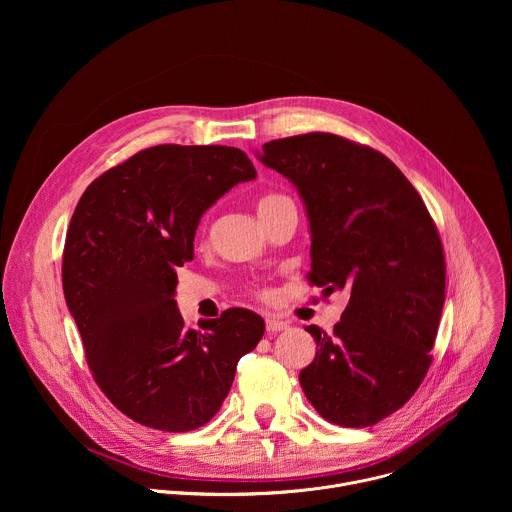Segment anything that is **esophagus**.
Masks as SVG:
<instances>
[{"mask_svg": "<svg viewBox=\"0 0 512 512\" xmlns=\"http://www.w3.org/2000/svg\"><path fill=\"white\" fill-rule=\"evenodd\" d=\"M265 326H267V332H271V334H273V332H281V330H287V328H289V324H287L285 320H279V318H275V316H273V318L269 316V318L265 320Z\"/></svg>", "mask_w": 512, "mask_h": 512, "instance_id": "1", "label": "esophagus"}]
</instances>
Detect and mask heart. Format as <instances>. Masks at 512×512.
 <instances>
[{
    "instance_id": "obj_1",
    "label": "heart",
    "mask_w": 512,
    "mask_h": 512,
    "mask_svg": "<svg viewBox=\"0 0 512 512\" xmlns=\"http://www.w3.org/2000/svg\"><path fill=\"white\" fill-rule=\"evenodd\" d=\"M287 200H289V198L283 196V194H265V196H261L259 202H257V212H259V216H265L271 208H275L277 204L287 202Z\"/></svg>"
}]
</instances>
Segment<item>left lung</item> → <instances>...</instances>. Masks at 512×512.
<instances>
[{"instance_id": "left-lung-1", "label": "left lung", "mask_w": 512, "mask_h": 512, "mask_svg": "<svg viewBox=\"0 0 512 512\" xmlns=\"http://www.w3.org/2000/svg\"><path fill=\"white\" fill-rule=\"evenodd\" d=\"M259 158L306 202L310 283L348 296L332 332L306 328L318 350L300 385L326 421L375 425L429 371L446 300L440 233L411 182L369 145L314 131L273 139Z\"/></svg>"}]
</instances>
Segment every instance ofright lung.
<instances>
[{
    "mask_svg": "<svg viewBox=\"0 0 512 512\" xmlns=\"http://www.w3.org/2000/svg\"><path fill=\"white\" fill-rule=\"evenodd\" d=\"M257 176L227 145L164 143L89 184L70 218L62 287L89 369L107 399L160 431L208 423L231 391L237 362L265 332L229 308L188 328L174 300L176 267L194 257L202 212Z\"/></svg>",
    "mask_w": 512,
    "mask_h": 512,
    "instance_id": "add662e5",
    "label": "right lung"
}]
</instances>
